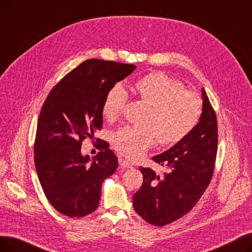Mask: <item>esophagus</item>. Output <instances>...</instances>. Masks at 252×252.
I'll return each mask as SVG.
<instances>
[{
	"mask_svg": "<svg viewBox=\"0 0 252 252\" xmlns=\"http://www.w3.org/2000/svg\"><path fill=\"white\" fill-rule=\"evenodd\" d=\"M118 162H119V165H121V167H123V168H126V167H130L131 166L130 163L127 160H126L125 158H123V157H119Z\"/></svg>",
	"mask_w": 252,
	"mask_h": 252,
	"instance_id": "obj_1",
	"label": "esophagus"
}]
</instances>
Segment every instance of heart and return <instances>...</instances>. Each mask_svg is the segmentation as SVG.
<instances>
[{"mask_svg":"<svg viewBox=\"0 0 252 252\" xmlns=\"http://www.w3.org/2000/svg\"><path fill=\"white\" fill-rule=\"evenodd\" d=\"M134 91L141 101L151 106L146 119L148 126H124L112 137L114 148L131 159L141 156L157 141L167 147L179 144L200 122L201 98L164 72L144 75L134 84ZM127 102L128 94L125 87L115 85L105 97L104 115L108 119L122 115Z\"/></svg>","mask_w":252,"mask_h":252,"instance_id":"obj_1","label":"heart"}]
</instances>
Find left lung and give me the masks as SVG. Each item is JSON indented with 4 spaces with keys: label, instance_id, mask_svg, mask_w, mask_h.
Masks as SVG:
<instances>
[{
    "label": "left lung",
    "instance_id": "left-lung-1",
    "mask_svg": "<svg viewBox=\"0 0 252 252\" xmlns=\"http://www.w3.org/2000/svg\"><path fill=\"white\" fill-rule=\"evenodd\" d=\"M203 107L192 133L167 151L152 157L166 168L156 175L140 167L143 184L133 196L136 213L153 226L162 227L187 215L199 201L213 178L218 151L216 111L202 89Z\"/></svg>",
    "mask_w": 252,
    "mask_h": 252
}]
</instances>
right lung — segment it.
<instances>
[{
    "instance_id": "right-lung-1",
    "label": "right lung",
    "mask_w": 252,
    "mask_h": 252,
    "mask_svg": "<svg viewBox=\"0 0 252 252\" xmlns=\"http://www.w3.org/2000/svg\"><path fill=\"white\" fill-rule=\"evenodd\" d=\"M133 64L89 59L51 90L38 116L33 145L37 177L49 202L69 218L86 217L99 205L105 179L114 174L117 157L103 140L90 160L82 143L103 125L108 91L133 72Z\"/></svg>"
}]
</instances>
